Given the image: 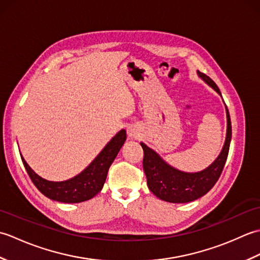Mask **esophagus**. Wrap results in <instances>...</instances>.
<instances>
[{
	"instance_id": "esophagus-1",
	"label": "esophagus",
	"mask_w": 260,
	"mask_h": 260,
	"mask_svg": "<svg viewBox=\"0 0 260 260\" xmlns=\"http://www.w3.org/2000/svg\"><path fill=\"white\" fill-rule=\"evenodd\" d=\"M127 135H128L129 139H137V137L140 136L139 129H137L135 126H131L128 127V129H127Z\"/></svg>"
}]
</instances>
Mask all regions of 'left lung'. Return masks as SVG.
<instances>
[{
	"mask_svg": "<svg viewBox=\"0 0 260 260\" xmlns=\"http://www.w3.org/2000/svg\"><path fill=\"white\" fill-rule=\"evenodd\" d=\"M197 74L208 86L219 93L220 97H222L218 86L211 78L200 71H197ZM225 114H227V134H225L222 150L208 168L199 172H184L175 169L165 162L159 154L151 147L141 143L144 151L143 168L146 175L147 186L154 196L171 203H187L203 197L212 189L227 161L231 142V120L227 106H225Z\"/></svg>",
	"mask_w": 260,
	"mask_h": 260,
	"instance_id": "8db88e82",
	"label": "left lung"
}]
</instances>
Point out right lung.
Segmentation results:
<instances>
[{
    "label": "right lung",
    "instance_id": "1",
    "mask_svg": "<svg viewBox=\"0 0 260 260\" xmlns=\"http://www.w3.org/2000/svg\"><path fill=\"white\" fill-rule=\"evenodd\" d=\"M126 141V131L121 129L110 140L93 161L78 175L69 180L54 182L41 178L21 155L33 184L42 194L62 203H79L90 200L102 191L108 170Z\"/></svg>",
    "mask_w": 260,
    "mask_h": 260
}]
</instances>
